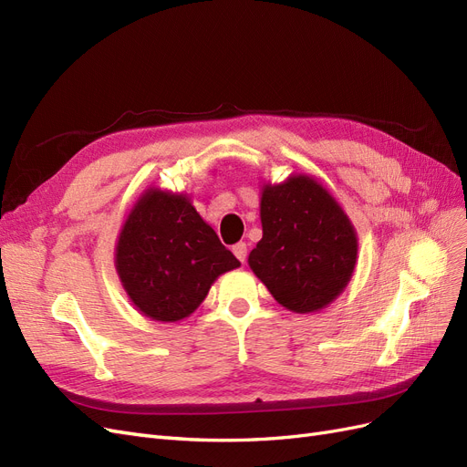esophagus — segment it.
<instances>
[{"mask_svg": "<svg viewBox=\"0 0 467 467\" xmlns=\"http://www.w3.org/2000/svg\"><path fill=\"white\" fill-rule=\"evenodd\" d=\"M233 254L236 255V258L240 260V262H246V255H248V248H246V243H236L234 246H233Z\"/></svg>", "mask_w": 467, "mask_h": 467, "instance_id": "1", "label": "esophagus"}]
</instances>
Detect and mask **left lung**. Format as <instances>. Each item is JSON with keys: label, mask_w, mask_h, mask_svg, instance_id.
<instances>
[{"label": "left lung", "mask_w": 467, "mask_h": 467, "mask_svg": "<svg viewBox=\"0 0 467 467\" xmlns=\"http://www.w3.org/2000/svg\"><path fill=\"white\" fill-rule=\"evenodd\" d=\"M264 236L248 264L279 305L320 310L345 289L357 262V234L343 209L314 178L265 186Z\"/></svg>", "instance_id": "8db88e82"}]
</instances>
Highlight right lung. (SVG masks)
I'll list each match as a JSON object with an SVG mask.
<instances>
[{
	"instance_id": "obj_1",
	"label": "right lung",
	"mask_w": 467,
	"mask_h": 467,
	"mask_svg": "<svg viewBox=\"0 0 467 467\" xmlns=\"http://www.w3.org/2000/svg\"><path fill=\"white\" fill-rule=\"evenodd\" d=\"M234 254L178 193L149 190L116 246V269L133 305L159 322L198 308L212 283L238 267Z\"/></svg>"
}]
</instances>
